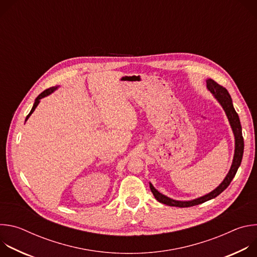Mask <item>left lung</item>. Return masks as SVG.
<instances>
[{
	"mask_svg": "<svg viewBox=\"0 0 257 257\" xmlns=\"http://www.w3.org/2000/svg\"><path fill=\"white\" fill-rule=\"evenodd\" d=\"M206 86H207L208 90L213 93L215 98L224 107L225 112L227 114V117L230 121L232 130H233L234 135H235V155H234V160H233L232 167H231L227 177L225 178V180L221 183V185H219L217 188H215L213 191H211L210 193H208V194H206L202 197H199V198H196V199L190 200V201H178V200H174L172 198H169V197L163 195L162 193H160L152 184H150L151 190H152L154 196L156 197V199L159 202H162L164 204H167V205H170V206H177V207H189V206H194V205L203 203L207 200H210V199L216 197L217 195L221 194L230 185V183L232 182L233 178L235 177V175L238 171V168L241 165L243 152H244V139H243V136H242V127H241V124H240L239 116L236 113L235 108L233 106L232 98H231L228 90L224 86L219 85L218 83H216L212 79H207L206 80Z\"/></svg>",
	"mask_w": 257,
	"mask_h": 257,
	"instance_id": "obj_1",
	"label": "left lung"
}]
</instances>
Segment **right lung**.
I'll return each instance as SVG.
<instances>
[{
	"mask_svg": "<svg viewBox=\"0 0 257 257\" xmlns=\"http://www.w3.org/2000/svg\"><path fill=\"white\" fill-rule=\"evenodd\" d=\"M55 89H57V87H50V88H48V89H46V90H44L38 97L35 98V101H34V104H33V106H32V108H31V111H30V113L27 115V117H26V119H25V121L29 118V116L33 113V111L35 109V107L38 106V104L40 103V100L43 98V97H45V96H47V95H49L50 93H52Z\"/></svg>",
	"mask_w": 257,
	"mask_h": 257,
	"instance_id": "right-lung-1",
	"label": "right lung"
}]
</instances>
